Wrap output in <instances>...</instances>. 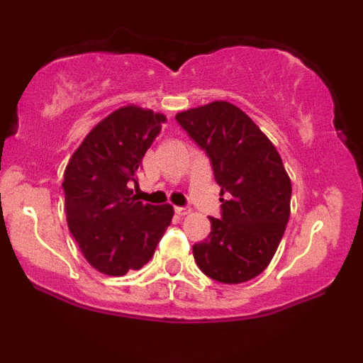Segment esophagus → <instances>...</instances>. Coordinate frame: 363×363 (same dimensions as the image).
I'll return each instance as SVG.
<instances>
[{"instance_id":"1","label":"esophagus","mask_w":363,"mask_h":363,"mask_svg":"<svg viewBox=\"0 0 363 363\" xmlns=\"http://www.w3.org/2000/svg\"><path fill=\"white\" fill-rule=\"evenodd\" d=\"M174 211H176V213L177 215H187V213H189V208H184V206H176V208H174Z\"/></svg>"}]
</instances>
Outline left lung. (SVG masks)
Masks as SVG:
<instances>
[{
	"label": "left lung",
	"instance_id": "8db88e82",
	"mask_svg": "<svg viewBox=\"0 0 363 363\" xmlns=\"http://www.w3.org/2000/svg\"><path fill=\"white\" fill-rule=\"evenodd\" d=\"M177 124L210 158L222 201L208 239L193 245L196 264L222 283L264 272L290 218L291 182L277 148L247 114L228 102L179 112Z\"/></svg>",
	"mask_w": 363,
	"mask_h": 363
}]
</instances>
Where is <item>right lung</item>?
I'll return each mask as SVG.
<instances>
[{"instance_id": "obj_1", "label": "right lung", "mask_w": 363, "mask_h": 363, "mask_svg": "<svg viewBox=\"0 0 363 363\" xmlns=\"http://www.w3.org/2000/svg\"><path fill=\"white\" fill-rule=\"evenodd\" d=\"M165 116L128 106L101 121L65 170L66 218L86 261L123 277L140 269L167 230L170 205H143L129 189Z\"/></svg>"}]
</instances>
